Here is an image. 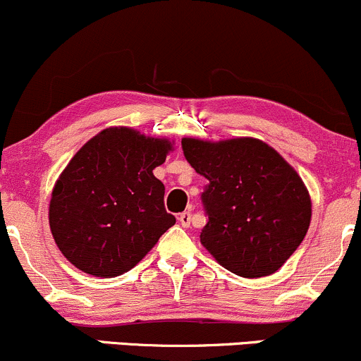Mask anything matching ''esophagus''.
<instances>
[{
	"instance_id": "1",
	"label": "esophagus",
	"mask_w": 361,
	"mask_h": 361,
	"mask_svg": "<svg viewBox=\"0 0 361 361\" xmlns=\"http://www.w3.org/2000/svg\"><path fill=\"white\" fill-rule=\"evenodd\" d=\"M178 221H180V224L183 226V228H188L190 221H192V214H190V212L180 214V217H178Z\"/></svg>"
}]
</instances>
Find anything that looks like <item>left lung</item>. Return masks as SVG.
<instances>
[{"label": "left lung", "mask_w": 361, "mask_h": 361, "mask_svg": "<svg viewBox=\"0 0 361 361\" xmlns=\"http://www.w3.org/2000/svg\"><path fill=\"white\" fill-rule=\"evenodd\" d=\"M181 147L190 166L209 180L202 193L209 221L200 243L233 274H274L310 226V193L300 174L259 138L185 137Z\"/></svg>", "instance_id": "left-lung-1"}]
</instances>
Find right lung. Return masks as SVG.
<instances>
[{"label":"right lung","instance_id":"1","mask_svg":"<svg viewBox=\"0 0 361 361\" xmlns=\"http://www.w3.org/2000/svg\"><path fill=\"white\" fill-rule=\"evenodd\" d=\"M171 150L168 138L111 126L71 157L51 193L49 228L75 267L96 277L121 276L176 223L152 173Z\"/></svg>","mask_w":361,"mask_h":361}]
</instances>
